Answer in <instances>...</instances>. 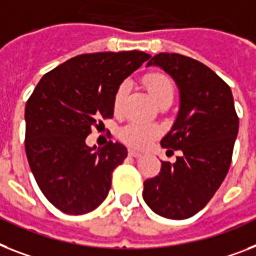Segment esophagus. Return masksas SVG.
I'll return each instance as SVG.
<instances>
[{
    "mask_svg": "<svg viewBox=\"0 0 256 256\" xmlns=\"http://www.w3.org/2000/svg\"><path fill=\"white\" fill-rule=\"evenodd\" d=\"M128 154H130V157H134V158L141 157V153H138V152H136V150H132V149H130V150L128 152Z\"/></svg>",
    "mask_w": 256,
    "mask_h": 256,
    "instance_id": "obj_1",
    "label": "esophagus"
}]
</instances>
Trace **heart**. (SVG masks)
<instances>
[{"mask_svg": "<svg viewBox=\"0 0 256 256\" xmlns=\"http://www.w3.org/2000/svg\"><path fill=\"white\" fill-rule=\"evenodd\" d=\"M146 88L157 103L162 102L164 99L174 98V85L170 81V78L166 77L162 73H150L145 78ZM128 92V85L126 82L120 84L116 88L114 95V110L115 112H119L123 108L124 99ZM161 133L160 126L153 124L142 123V122H130L120 130V138L130 145V148L144 149L146 148L153 140H156Z\"/></svg>", "mask_w": 256, "mask_h": 256, "instance_id": "obj_1", "label": "heart"}]
</instances>
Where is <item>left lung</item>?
Masks as SVG:
<instances>
[{
    "label": "left lung",
    "mask_w": 256,
    "mask_h": 256,
    "mask_svg": "<svg viewBox=\"0 0 256 256\" xmlns=\"http://www.w3.org/2000/svg\"><path fill=\"white\" fill-rule=\"evenodd\" d=\"M160 66L179 88V112L162 148L182 150L176 162L144 182L149 208L171 220L190 218L216 194L232 164L238 119L226 82L200 61L179 54H158L146 66ZM171 150V152H172Z\"/></svg>",
    "instance_id": "left-lung-1"
}]
</instances>
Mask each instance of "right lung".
<instances>
[{"label":"right lung","mask_w":256,"mask_h":256,"mask_svg":"<svg viewBox=\"0 0 256 256\" xmlns=\"http://www.w3.org/2000/svg\"><path fill=\"white\" fill-rule=\"evenodd\" d=\"M149 58L141 50L80 54L44 74L27 100L30 168L61 212H92L108 195L112 171L126 158V148L112 141L90 148L86 137L98 119L112 118L118 86Z\"/></svg>","instance_id":"right-lung-1"}]
</instances>
